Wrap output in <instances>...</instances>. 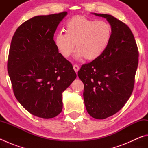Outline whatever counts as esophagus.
<instances>
[{"mask_svg": "<svg viewBox=\"0 0 148 148\" xmlns=\"http://www.w3.org/2000/svg\"><path fill=\"white\" fill-rule=\"evenodd\" d=\"M73 69L74 70V71L77 73V71H78L79 69V66L77 64H74L73 65Z\"/></svg>", "mask_w": 148, "mask_h": 148, "instance_id": "34e87169", "label": "esophagus"}]
</instances>
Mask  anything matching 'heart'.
I'll use <instances>...</instances> for the list:
<instances>
[{
    "instance_id": "heart-1",
    "label": "heart",
    "mask_w": 148,
    "mask_h": 148,
    "mask_svg": "<svg viewBox=\"0 0 148 148\" xmlns=\"http://www.w3.org/2000/svg\"><path fill=\"white\" fill-rule=\"evenodd\" d=\"M65 33L59 32L55 37V45L59 53L68 58L76 45V57L87 60L98 58L106 49L112 36L110 25L103 20L74 17L66 23Z\"/></svg>"
}]
</instances>
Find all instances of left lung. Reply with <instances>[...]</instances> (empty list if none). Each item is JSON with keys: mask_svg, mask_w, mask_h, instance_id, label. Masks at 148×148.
<instances>
[{"mask_svg": "<svg viewBox=\"0 0 148 148\" xmlns=\"http://www.w3.org/2000/svg\"><path fill=\"white\" fill-rule=\"evenodd\" d=\"M104 17L112 27L108 46L101 56L83 64L77 72L84 84V99L88 114L104 119L119 112L133 91L138 64V50L129 27L108 14Z\"/></svg>", "mask_w": 148, "mask_h": 148, "instance_id": "8db88e82", "label": "left lung"}]
</instances>
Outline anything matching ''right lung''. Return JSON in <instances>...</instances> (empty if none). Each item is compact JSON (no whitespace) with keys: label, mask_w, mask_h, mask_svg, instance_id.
Returning a JSON list of instances; mask_svg holds the SVG:
<instances>
[{"label":"right lung","mask_w":148,"mask_h":148,"mask_svg":"<svg viewBox=\"0 0 148 148\" xmlns=\"http://www.w3.org/2000/svg\"><path fill=\"white\" fill-rule=\"evenodd\" d=\"M66 15L35 16L22 23L12 39L7 66L14 95L29 113L41 118L61 113L62 92L76 77L53 40Z\"/></svg>","instance_id":"add662e5"}]
</instances>
